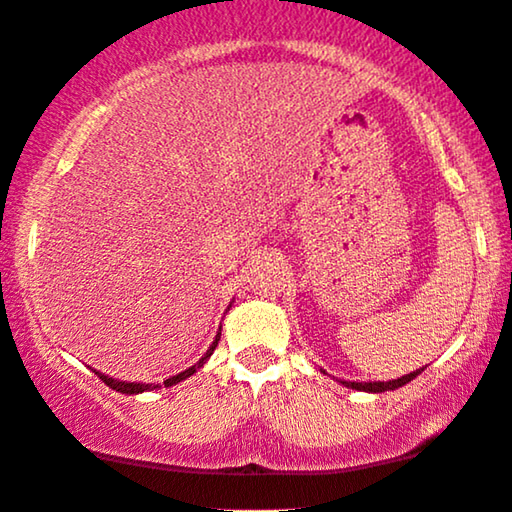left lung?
Instances as JSON below:
<instances>
[{
    "label": "left lung",
    "instance_id": "1",
    "mask_svg": "<svg viewBox=\"0 0 512 512\" xmlns=\"http://www.w3.org/2000/svg\"><path fill=\"white\" fill-rule=\"evenodd\" d=\"M421 372H424V367H421V370H417V372L405 374V377H400V379H393V381H342V384L349 386V388H356V391L384 393V391H395V388L410 384V381H412L414 377H419Z\"/></svg>",
    "mask_w": 512,
    "mask_h": 512
}]
</instances>
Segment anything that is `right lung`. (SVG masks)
Returning a JSON list of instances; mask_svg holds the SVG:
<instances>
[{"instance_id": "obj_1", "label": "right lung", "mask_w": 512, "mask_h": 512, "mask_svg": "<svg viewBox=\"0 0 512 512\" xmlns=\"http://www.w3.org/2000/svg\"><path fill=\"white\" fill-rule=\"evenodd\" d=\"M217 342H220V332H217L215 335V342L210 344V349L206 351V356H203L199 363L196 365H192L189 367V370H185V372H180V374H175V377H170V379H166L163 381V386H173V384H177V381H182V379H187V377H192V374L199 370V367H203V363H206V360L213 356V351H215V346H217ZM98 374V377L105 381V384L109 386V388H114V391H119V393H126V395H138V393H145V391H154V388H161L159 384H138V381H119V379H112V377H107V374H100V372H95Z\"/></svg>"}]
</instances>
